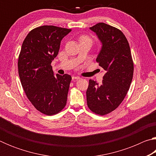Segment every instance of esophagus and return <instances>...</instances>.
Instances as JSON below:
<instances>
[{
  "label": "esophagus",
  "instance_id": "obj_1",
  "mask_svg": "<svg viewBox=\"0 0 156 156\" xmlns=\"http://www.w3.org/2000/svg\"><path fill=\"white\" fill-rule=\"evenodd\" d=\"M81 78L80 77V76H72V79L73 80H80Z\"/></svg>",
  "mask_w": 156,
  "mask_h": 156
}]
</instances>
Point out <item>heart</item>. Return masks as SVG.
Listing matches in <instances>:
<instances>
[{"label":"heart","mask_w":156,"mask_h":156,"mask_svg":"<svg viewBox=\"0 0 156 156\" xmlns=\"http://www.w3.org/2000/svg\"><path fill=\"white\" fill-rule=\"evenodd\" d=\"M91 41V39L89 38L88 36H83L80 38V41Z\"/></svg>","instance_id":"heart-1"}]
</instances>
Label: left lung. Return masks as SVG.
<instances>
[{
    "label": "left lung",
    "mask_w": 156,
    "mask_h": 156,
    "mask_svg": "<svg viewBox=\"0 0 156 156\" xmlns=\"http://www.w3.org/2000/svg\"><path fill=\"white\" fill-rule=\"evenodd\" d=\"M102 43L96 58L105 71L102 83L89 80L87 90V106L100 115L113 112L125 98L133 74V62L127 39L120 30L99 23L89 28Z\"/></svg>",
    "instance_id": "8db88e82"
}]
</instances>
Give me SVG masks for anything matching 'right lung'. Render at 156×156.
<instances>
[{
	"mask_svg": "<svg viewBox=\"0 0 156 156\" xmlns=\"http://www.w3.org/2000/svg\"><path fill=\"white\" fill-rule=\"evenodd\" d=\"M72 31L53 25L31 30L23 41L18 57L21 84L34 107L52 115L64 109L72 80L70 75L54 76L51 63L58 54L60 42Z\"/></svg>",
	"mask_w": 156,
	"mask_h": 156,
	"instance_id": "right-lung-1",
	"label": "right lung"
}]
</instances>
